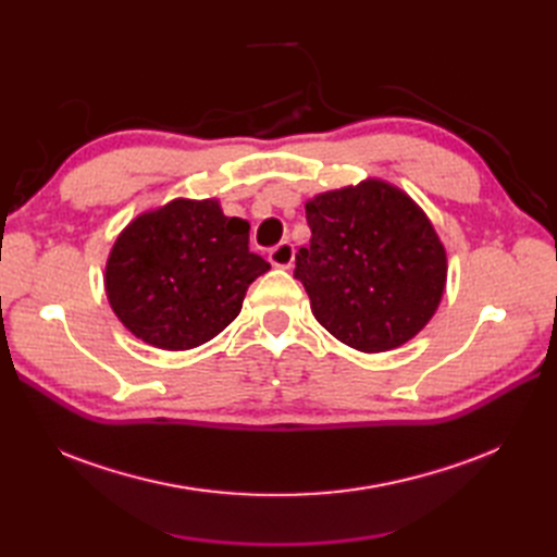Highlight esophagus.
I'll return each mask as SVG.
<instances>
[{"mask_svg": "<svg viewBox=\"0 0 557 557\" xmlns=\"http://www.w3.org/2000/svg\"><path fill=\"white\" fill-rule=\"evenodd\" d=\"M269 262L274 267H283V269H290L295 262V248L290 242H281L276 248L269 250Z\"/></svg>", "mask_w": 557, "mask_h": 557, "instance_id": "1", "label": "esophagus"}]
</instances>
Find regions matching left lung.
Segmentation results:
<instances>
[{
    "label": "left lung",
    "mask_w": 557,
    "mask_h": 557,
    "mask_svg": "<svg viewBox=\"0 0 557 557\" xmlns=\"http://www.w3.org/2000/svg\"><path fill=\"white\" fill-rule=\"evenodd\" d=\"M309 248L295 278L315 320L342 344L385 352L423 330L446 290V248L428 213L397 185L364 178L307 205Z\"/></svg>",
    "instance_id": "left-lung-1"
}]
</instances>
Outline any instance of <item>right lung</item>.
Returning <instances> with one entry per match:
<instances>
[{
  "instance_id": "1",
  "label": "right lung",
  "mask_w": 557,
  "mask_h": 557,
  "mask_svg": "<svg viewBox=\"0 0 557 557\" xmlns=\"http://www.w3.org/2000/svg\"><path fill=\"white\" fill-rule=\"evenodd\" d=\"M248 221L218 199L176 197L117 234L104 290L117 320L148 346L190 350L221 334L269 262L248 250Z\"/></svg>"
}]
</instances>
